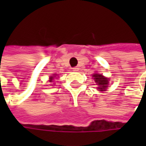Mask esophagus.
Instances as JSON below:
<instances>
[{"label":"esophagus","instance_id":"1","mask_svg":"<svg viewBox=\"0 0 146 146\" xmlns=\"http://www.w3.org/2000/svg\"><path fill=\"white\" fill-rule=\"evenodd\" d=\"M72 69H73V70H74V71H78V70H79V67L75 66V67H73Z\"/></svg>","mask_w":146,"mask_h":146}]
</instances>
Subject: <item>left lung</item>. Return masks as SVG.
<instances>
[{"mask_svg":"<svg viewBox=\"0 0 146 146\" xmlns=\"http://www.w3.org/2000/svg\"><path fill=\"white\" fill-rule=\"evenodd\" d=\"M93 80H95L97 85L98 86V90L99 91H106L108 87L109 84V79L105 77L102 75H100L98 73H95L93 75Z\"/></svg>","mask_w":146,"mask_h":146,"instance_id":"8db88e82","label":"left lung"}]
</instances>
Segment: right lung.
<instances>
[{
	"instance_id": "add662e5",
	"label": "right lung",
	"mask_w": 146,
	"mask_h": 146,
	"mask_svg": "<svg viewBox=\"0 0 146 146\" xmlns=\"http://www.w3.org/2000/svg\"><path fill=\"white\" fill-rule=\"evenodd\" d=\"M55 76H56V74H54V76H52L49 77V82H53V80H54V78H55ZM53 85V84H52Z\"/></svg>"
}]
</instances>
